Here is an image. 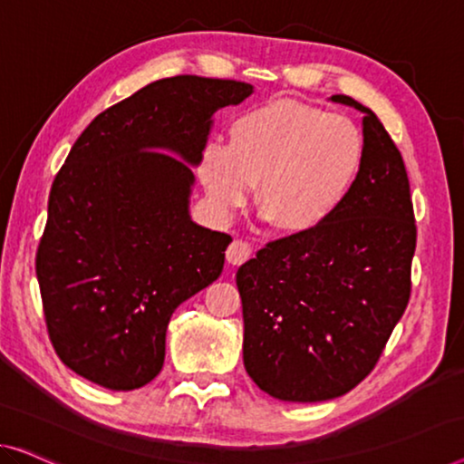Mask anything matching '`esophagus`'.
Masks as SVG:
<instances>
[{"label":"esophagus","mask_w":464,"mask_h":464,"mask_svg":"<svg viewBox=\"0 0 464 464\" xmlns=\"http://www.w3.org/2000/svg\"><path fill=\"white\" fill-rule=\"evenodd\" d=\"M225 256H227V262H229V265L239 266V265H244V262L250 260L252 247H250V244H246V241L237 239V241H233L229 247H227Z\"/></svg>","instance_id":"34e87169"}]
</instances>
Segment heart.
Instances as JSON below:
<instances>
[{
    "label": "heart",
    "mask_w": 464,
    "mask_h": 464,
    "mask_svg": "<svg viewBox=\"0 0 464 464\" xmlns=\"http://www.w3.org/2000/svg\"><path fill=\"white\" fill-rule=\"evenodd\" d=\"M362 160V135L350 119L295 100H273L241 112L227 145H204L198 179L220 217L244 208L258 183L262 218L281 235L302 237L340 210Z\"/></svg>",
    "instance_id": "heart-1"
}]
</instances>
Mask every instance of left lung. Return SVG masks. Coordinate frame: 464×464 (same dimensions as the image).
<instances>
[{
  "instance_id": "left-lung-1",
  "label": "left lung",
  "mask_w": 464,
  "mask_h": 464,
  "mask_svg": "<svg viewBox=\"0 0 464 464\" xmlns=\"http://www.w3.org/2000/svg\"><path fill=\"white\" fill-rule=\"evenodd\" d=\"M364 160L334 217L302 237L273 241L239 266L244 366L268 396L323 402L372 371L411 298L417 227L404 160L371 108Z\"/></svg>"
}]
</instances>
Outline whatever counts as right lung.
<instances>
[{
	"instance_id": "1",
	"label": "right lung",
	"mask_w": 464,
	"mask_h": 464,
	"mask_svg": "<svg viewBox=\"0 0 464 464\" xmlns=\"http://www.w3.org/2000/svg\"><path fill=\"white\" fill-rule=\"evenodd\" d=\"M252 93L241 81L160 79L74 141L34 268L55 354L87 382L114 392L150 383L172 313L223 273L231 237L191 220L193 169L214 114Z\"/></svg>"
}]
</instances>
